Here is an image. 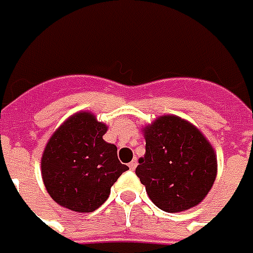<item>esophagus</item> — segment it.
I'll list each match as a JSON object with an SVG mask.
<instances>
[{
	"mask_svg": "<svg viewBox=\"0 0 253 253\" xmlns=\"http://www.w3.org/2000/svg\"><path fill=\"white\" fill-rule=\"evenodd\" d=\"M128 166H129L130 170H135L136 166H137V161H136V159H133V161H132V162H130V164L128 165Z\"/></svg>",
	"mask_w": 253,
	"mask_h": 253,
	"instance_id": "obj_1",
	"label": "esophagus"
}]
</instances>
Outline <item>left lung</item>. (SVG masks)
I'll return each mask as SVG.
<instances>
[{"instance_id":"left-lung-1","label":"left lung","mask_w":253,"mask_h":253,"mask_svg":"<svg viewBox=\"0 0 253 253\" xmlns=\"http://www.w3.org/2000/svg\"><path fill=\"white\" fill-rule=\"evenodd\" d=\"M146 154L136 175L154 204L180 212L199 204L216 177L215 152L202 132L175 116L159 117L144 129Z\"/></svg>"}]
</instances>
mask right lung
Listing matches in <instances>:
<instances>
[{
  "label": "right lung",
  "instance_id": "1",
  "mask_svg": "<svg viewBox=\"0 0 253 253\" xmlns=\"http://www.w3.org/2000/svg\"><path fill=\"white\" fill-rule=\"evenodd\" d=\"M106 130L91 113H78L51 136L42 157V178L50 196L62 207L95 211L129 169L118 161L117 147L103 140Z\"/></svg>",
  "mask_w": 253,
  "mask_h": 253
}]
</instances>
